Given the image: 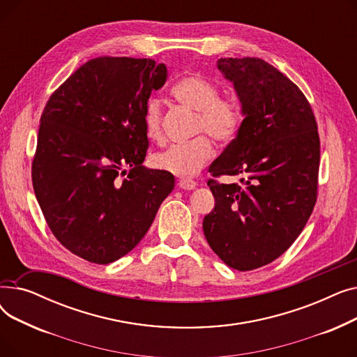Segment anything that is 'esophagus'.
Masks as SVG:
<instances>
[{
  "label": "esophagus",
  "mask_w": 357,
  "mask_h": 357,
  "mask_svg": "<svg viewBox=\"0 0 357 357\" xmlns=\"http://www.w3.org/2000/svg\"><path fill=\"white\" fill-rule=\"evenodd\" d=\"M178 185H179V188L186 190V191H191V190H195V188H197V182L192 181V179H186V178L181 179Z\"/></svg>",
  "instance_id": "esophagus-1"
}]
</instances>
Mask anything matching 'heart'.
<instances>
[{
	"mask_svg": "<svg viewBox=\"0 0 357 357\" xmlns=\"http://www.w3.org/2000/svg\"><path fill=\"white\" fill-rule=\"evenodd\" d=\"M172 96L185 107L197 111V133H207L215 142L227 144L233 142L243 124L245 112L240 100L234 96H220V86L199 75L181 78L171 89ZM144 135L150 142L163 140L162 105L158 98H149L143 112ZM213 143L201 135L194 140L174 144L165 152L155 155L153 163L162 171L178 176L197 175L213 156Z\"/></svg>",
	"mask_w": 357,
	"mask_h": 357,
	"instance_id": "b5f03b06",
	"label": "heart"
}]
</instances>
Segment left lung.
I'll use <instances>...</instances> for the list:
<instances>
[{"instance_id": "left-lung-1", "label": "left lung", "mask_w": 357, "mask_h": 357, "mask_svg": "<svg viewBox=\"0 0 357 357\" xmlns=\"http://www.w3.org/2000/svg\"><path fill=\"white\" fill-rule=\"evenodd\" d=\"M233 82L245 120L237 137L211 163L214 210L204 217L205 238L233 269L246 272L278 259L301 234L314 210L320 137L312 108L282 72L259 58L217 62Z\"/></svg>"}]
</instances>
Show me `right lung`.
I'll use <instances>...</instances> for the list:
<instances>
[{"label": "right lung", "mask_w": 357, "mask_h": 357, "mask_svg": "<svg viewBox=\"0 0 357 357\" xmlns=\"http://www.w3.org/2000/svg\"><path fill=\"white\" fill-rule=\"evenodd\" d=\"M166 78L152 59L101 56L75 70L42 112L34 194L53 236L92 264L133 250L175 186L171 172L142 165L144 105Z\"/></svg>", "instance_id": "obj_1"}]
</instances>
